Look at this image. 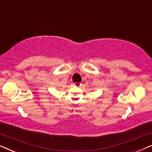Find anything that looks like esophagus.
<instances>
[{"instance_id": "obj_1", "label": "esophagus", "mask_w": 152, "mask_h": 152, "mask_svg": "<svg viewBox=\"0 0 152 152\" xmlns=\"http://www.w3.org/2000/svg\"><path fill=\"white\" fill-rule=\"evenodd\" d=\"M73 86L75 87H80L81 86H82V83L75 82V83H74V84H73Z\"/></svg>"}]
</instances>
